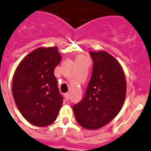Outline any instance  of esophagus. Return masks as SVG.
Masks as SVG:
<instances>
[{
	"label": "esophagus",
	"instance_id": "34e87169",
	"mask_svg": "<svg viewBox=\"0 0 151 151\" xmlns=\"http://www.w3.org/2000/svg\"><path fill=\"white\" fill-rule=\"evenodd\" d=\"M64 97H65V99H66V101H69V93H66V94H64Z\"/></svg>",
	"mask_w": 151,
	"mask_h": 151
}]
</instances>
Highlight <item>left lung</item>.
<instances>
[{"label": "left lung", "mask_w": 151, "mask_h": 151, "mask_svg": "<svg viewBox=\"0 0 151 151\" xmlns=\"http://www.w3.org/2000/svg\"><path fill=\"white\" fill-rule=\"evenodd\" d=\"M93 60L90 82L82 100L73 105L76 119L85 129H97L111 122L123 105L126 81L122 66L107 52H89Z\"/></svg>", "instance_id": "8db88e82"}]
</instances>
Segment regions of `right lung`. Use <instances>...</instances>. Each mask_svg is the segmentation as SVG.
Instances as JSON below:
<instances>
[{"mask_svg": "<svg viewBox=\"0 0 151 151\" xmlns=\"http://www.w3.org/2000/svg\"><path fill=\"white\" fill-rule=\"evenodd\" d=\"M61 56L54 47H38L19 64L12 93L21 114L36 126H47L57 119L63 104L54 71Z\"/></svg>", "mask_w": 151, "mask_h": 151, "instance_id": "add662e5", "label": "right lung"}]
</instances>
